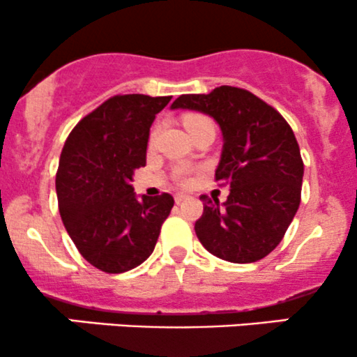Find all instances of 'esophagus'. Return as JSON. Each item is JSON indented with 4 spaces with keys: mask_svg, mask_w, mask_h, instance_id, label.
<instances>
[{
    "mask_svg": "<svg viewBox=\"0 0 357 357\" xmlns=\"http://www.w3.org/2000/svg\"><path fill=\"white\" fill-rule=\"evenodd\" d=\"M190 197H188V195H185V193H176L174 195V202L176 203H181V202H185V199H188Z\"/></svg>",
    "mask_w": 357,
    "mask_h": 357,
    "instance_id": "34e87169",
    "label": "esophagus"
}]
</instances>
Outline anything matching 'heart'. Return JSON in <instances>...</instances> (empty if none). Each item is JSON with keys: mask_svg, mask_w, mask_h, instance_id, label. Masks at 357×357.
Returning a JSON list of instances; mask_svg holds the SVG:
<instances>
[{"mask_svg": "<svg viewBox=\"0 0 357 357\" xmlns=\"http://www.w3.org/2000/svg\"><path fill=\"white\" fill-rule=\"evenodd\" d=\"M208 125H213V123H211L206 116H202V115H188L185 119V127L188 132H193V130H197V128H202V127H208ZM154 137H155V132H152L151 144L154 142ZM191 172H193L191 171V167L179 166L178 169H176L174 176H176V179H178V183H181V185H190Z\"/></svg>", "mask_w": 357, "mask_h": 357, "instance_id": "obj_1", "label": "heart"}]
</instances>
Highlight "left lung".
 Wrapping results in <instances>:
<instances>
[{
  "label": "left lung",
  "mask_w": 357,
  "mask_h": 357,
  "mask_svg": "<svg viewBox=\"0 0 357 357\" xmlns=\"http://www.w3.org/2000/svg\"><path fill=\"white\" fill-rule=\"evenodd\" d=\"M178 108L211 116L223 137L215 178L229 183L230 193L222 205L202 197L197 237L223 261L262 259L280 244L300 206L303 160L291 127L268 103L234 86L181 95L171 105Z\"/></svg>",
  "instance_id": "1"
}]
</instances>
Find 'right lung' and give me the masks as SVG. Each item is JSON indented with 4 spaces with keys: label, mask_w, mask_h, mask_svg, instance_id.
<instances>
[{
    "label": "right lung",
    "mask_w": 357,
    "mask_h": 357,
    "mask_svg": "<svg viewBox=\"0 0 357 357\" xmlns=\"http://www.w3.org/2000/svg\"><path fill=\"white\" fill-rule=\"evenodd\" d=\"M171 96H113L73 128L56 176L59 211L89 264L109 274L130 271L152 254L171 195L134 193V171L146 166L149 132Z\"/></svg>",
    "instance_id": "1"
}]
</instances>
